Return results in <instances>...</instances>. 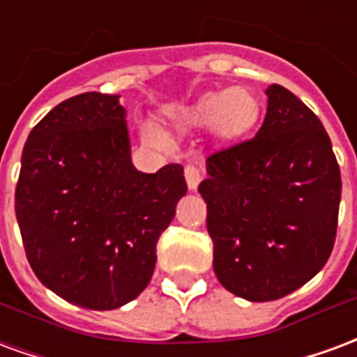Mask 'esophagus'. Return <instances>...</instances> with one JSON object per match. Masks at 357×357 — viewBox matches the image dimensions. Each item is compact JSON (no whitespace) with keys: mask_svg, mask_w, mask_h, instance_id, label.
Segmentation results:
<instances>
[{"mask_svg":"<svg viewBox=\"0 0 357 357\" xmlns=\"http://www.w3.org/2000/svg\"><path fill=\"white\" fill-rule=\"evenodd\" d=\"M202 176H204V170H202L201 164H193V162L187 164V166H185V179H187V187H189L191 191H195V189L199 187Z\"/></svg>","mask_w":357,"mask_h":357,"instance_id":"1","label":"esophagus"}]
</instances>
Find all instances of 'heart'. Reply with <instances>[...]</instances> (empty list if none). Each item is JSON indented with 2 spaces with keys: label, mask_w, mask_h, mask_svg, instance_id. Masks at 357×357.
<instances>
[{
  "label": "heart",
  "mask_w": 357,
  "mask_h": 357,
  "mask_svg": "<svg viewBox=\"0 0 357 357\" xmlns=\"http://www.w3.org/2000/svg\"><path fill=\"white\" fill-rule=\"evenodd\" d=\"M260 118V101L252 91L233 88L227 91H210L176 114L181 128H199L212 124L214 132L225 139H235L250 132ZM145 137L155 145H162L160 133L147 128Z\"/></svg>",
  "instance_id": "heart-1"
}]
</instances>
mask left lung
<instances>
[{"instance_id":"obj_1","label":"left lung","mask_w":357,"mask_h":357,"mask_svg":"<svg viewBox=\"0 0 357 357\" xmlns=\"http://www.w3.org/2000/svg\"><path fill=\"white\" fill-rule=\"evenodd\" d=\"M252 139L206 158L199 185L220 283L250 302L283 298L329 260L340 168L321 120L283 86L268 88Z\"/></svg>"}]
</instances>
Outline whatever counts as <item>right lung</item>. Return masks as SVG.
<instances>
[{
    "label": "right lung",
    "mask_w": 357,
    "mask_h": 357,
    "mask_svg": "<svg viewBox=\"0 0 357 357\" xmlns=\"http://www.w3.org/2000/svg\"><path fill=\"white\" fill-rule=\"evenodd\" d=\"M15 189L36 277L88 310L128 304L151 281L156 243L187 193L181 164L133 168L118 95H74L28 135Z\"/></svg>",
    "instance_id": "obj_1"
}]
</instances>
